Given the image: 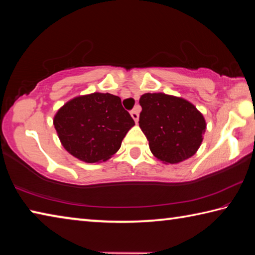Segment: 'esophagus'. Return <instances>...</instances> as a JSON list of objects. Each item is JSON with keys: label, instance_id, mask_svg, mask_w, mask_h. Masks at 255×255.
Wrapping results in <instances>:
<instances>
[{"label": "esophagus", "instance_id": "1", "mask_svg": "<svg viewBox=\"0 0 255 255\" xmlns=\"http://www.w3.org/2000/svg\"><path fill=\"white\" fill-rule=\"evenodd\" d=\"M130 116L132 117V119L135 120V123L138 122V119H139V112H138L137 109H133L130 111Z\"/></svg>", "mask_w": 255, "mask_h": 255}]
</instances>
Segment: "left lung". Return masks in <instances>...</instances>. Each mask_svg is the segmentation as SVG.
<instances>
[{
	"label": "left lung",
	"mask_w": 255,
	"mask_h": 255,
	"mask_svg": "<svg viewBox=\"0 0 255 255\" xmlns=\"http://www.w3.org/2000/svg\"><path fill=\"white\" fill-rule=\"evenodd\" d=\"M139 105V127L155 157L175 164L196 154L206 131V122L192 103L165 93H145Z\"/></svg>",
	"instance_id": "8db88e82"
}]
</instances>
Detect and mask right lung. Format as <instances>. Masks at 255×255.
<instances>
[{"label": "right lung", "instance_id": "right-lung-1", "mask_svg": "<svg viewBox=\"0 0 255 255\" xmlns=\"http://www.w3.org/2000/svg\"><path fill=\"white\" fill-rule=\"evenodd\" d=\"M133 125L122 99L110 93L76 97L54 117V126L64 148L86 163L109 159L118 152Z\"/></svg>", "mask_w": 255, "mask_h": 255}]
</instances>
